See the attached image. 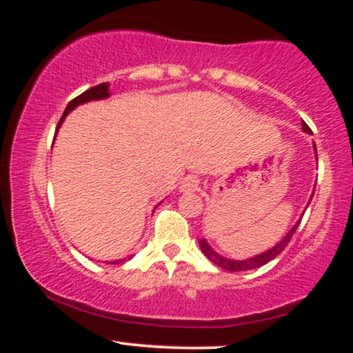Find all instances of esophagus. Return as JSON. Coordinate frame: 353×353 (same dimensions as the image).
Returning <instances> with one entry per match:
<instances>
[{
	"mask_svg": "<svg viewBox=\"0 0 353 353\" xmlns=\"http://www.w3.org/2000/svg\"><path fill=\"white\" fill-rule=\"evenodd\" d=\"M197 189H199V181H197L196 177H185V179L182 181V184L179 188L182 194H190V192H194V190H197Z\"/></svg>",
	"mask_w": 353,
	"mask_h": 353,
	"instance_id": "1",
	"label": "esophagus"
}]
</instances>
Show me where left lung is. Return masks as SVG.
Returning <instances> with one entry per match:
<instances>
[{
	"instance_id": "obj_1",
	"label": "left lung",
	"mask_w": 353,
	"mask_h": 353,
	"mask_svg": "<svg viewBox=\"0 0 353 353\" xmlns=\"http://www.w3.org/2000/svg\"><path fill=\"white\" fill-rule=\"evenodd\" d=\"M302 129H303V132H309V134L312 132L310 128L305 123H302ZM314 151H315V157H317V148H315V144H314ZM312 197H314V194L310 196V201H312ZM310 201H309V204H310ZM301 221L302 219H299V221L295 222L294 228L290 229L285 236H283V239L279 242V244H275L274 247H270V249L264 250L262 254H257V255H254V257H249V259H242V261H239V259H228V257H224V255L217 254L216 250H214L212 247L208 244V241H205V239H199V245H201L202 254H204L210 262H214L217 267H221V269L230 270V272H239V270H254V269H259V267L265 265L267 262L272 261V259L277 257V255L281 254L283 249H285L287 244L290 242V239H292V236L295 234V230H297L299 224H301Z\"/></svg>"
}]
</instances>
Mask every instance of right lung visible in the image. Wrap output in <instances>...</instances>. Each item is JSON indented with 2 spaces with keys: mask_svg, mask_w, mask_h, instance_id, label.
<instances>
[{
  "mask_svg": "<svg viewBox=\"0 0 353 353\" xmlns=\"http://www.w3.org/2000/svg\"><path fill=\"white\" fill-rule=\"evenodd\" d=\"M111 96V92H109V83H103V84H98V86L88 89V91H84L83 94H79L78 98H74L71 101L70 104H68L66 109H64L63 116H61L59 123H58V129L61 128V124H63V121L66 119V116L70 114L72 109H76L81 104L84 103H89V101H99V99H106ZM58 129H56V132H58ZM119 262H123V259H119V261H112L109 262V264H119Z\"/></svg>",
  "mask_w": 353,
  "mask_h": 353,
  "instance_id": "1",
  "label": "right lung"
}]
</instances>
